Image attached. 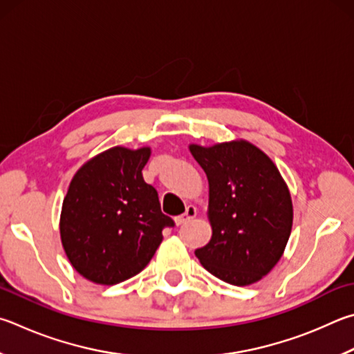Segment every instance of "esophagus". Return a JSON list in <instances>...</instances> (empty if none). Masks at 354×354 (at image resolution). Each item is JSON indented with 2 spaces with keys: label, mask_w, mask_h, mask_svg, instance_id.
Wrapping results in <instances>:
<instances>
[{
  "label": "esophagus",
  "mask_w": 354,
  "mask_h": 354,
  "mask_svg": "<svg viewBox=\"0 0 354 354\" xmlns=\"http://www.w3.org/2000/svg\"><path fill=\"white\" fill-rule=\"evenodd\" d=\"M195 216H196V207H195V205H187V207H185L184 214L175 218V223L178 224V226H181V224H185V223L190 221L192 218H195Z\"/></svg>",
  "instance_id": "obj_1"
}]
</instances>
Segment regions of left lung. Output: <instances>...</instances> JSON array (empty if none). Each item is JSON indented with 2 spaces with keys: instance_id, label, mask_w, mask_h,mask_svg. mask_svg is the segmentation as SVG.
Segmentation results:
<instances>
[{
  "instance_id": "1",
  "label": "left lung",
  "mask_w": 354,
  "mask_h": 354,
  "mask_svg": "<svg viewBox=\"0 0 354 354\" xmlns=\"http://www.w3.org/2000/svg\"><path fill=\"white\" fill-rule=\"evenodd\" d=\"M192 156L209 179L212 239L195 255L226 283L261 280L283 255L292 227V201L275 164L248 140L201 147Z\"/></svg>"
}]
</instances>
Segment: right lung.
<instances>
[{
	"instance_id": "obj_1",
	"label": "right lung",
	"mask_w": 354,
	"mask_h": 354,
	"mask_svg": "<svg viewBox=\"0 0 354 354\" xmlns=\"http://www.w3.org/2000/svg\"><path fill=\"white\" fill-rule=\"evenodd\" d=\"M150 149L113 147L75 173L63 199L60 236L71 265L82 277L115 285L149 265L175 226L160 212L158 192L142 178Z\"/></svg>"
}]
</instances>
